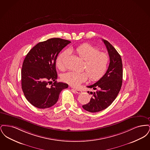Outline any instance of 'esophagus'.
I'll use <instances>...</instances> for the list:
<instances>
[{"mask_svg": "<svg viewBox=\"0 0 150 150\" xmlns=\"http://www.w3.org/2000/svg\"><path fill=\"white\" fill-rule=\"evenodd\" d=\"M73 90H74L76 93H78V94H80V93H81L82 92V91H81L80 89H73Z\"/></svg>", "mask_w": 150, "mask_h": 150, "instance_id": "obj_1", "label": "esophagus"}]
</instances>
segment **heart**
<instances>
[{
	"label": "heart",
	"instance_id": "1",
	"mask_svg": "<svg viewBox=\"0 0 150 150\" xmlns=\"http://www.w3.org/2000/svg\"><path fill=\"white\" fill-rule=\"evenodd\" d=\"M74 51L84 61L83 69L86 71H69L62 75V79L70 86L76 87L89 79L95 81L100 79L107 70L109 57L107 53L98 50V49L90 43H84L77 46ZM68 54L64 50L58 54L56 58L57 67L62 70L64 68V60Z\"/></svg>",
	"mask_w": 150,
	"mask_h": 150
}]
</instances>
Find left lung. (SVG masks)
<instances>
[{
    "label": "left lung",
    "instance_id": "obj_1",
    "mask_svg": "<svg viewBox=\"0 0 150 150\" xmlns=\"http://www.w3.org/2000/svg\"><path fill=\"white\" fill-rule=\"evenodd\" d=\"M110 57L107 71L100 80L88 88L95 91L91 92L92 97L89 102L82 106L87 111L96 112L108 107L115 100L121 89L122 83V64L120 55L108 41L103 39ZM89 93V92H88Z\"/></svg>",
    "mask_w": 150,
    "mask_h": 150
}]
</instances>
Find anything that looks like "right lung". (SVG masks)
I'll list each match as a JSON object with an SVG mask.
<instances>
[{
	"instance_id": "obj_1",
	"label": "right lung",
	"mask_w": 150,
	"mask_h": 150,
	"mask_svg": "<svg viewBox=\"0 0 150 150\" xmlns=\"http://www.w3.org/2000/svg\"><path fill=\"white\" fill-rule=\"evenodd\" d=\"M70 43L61 38H51L37 44L27 54L22 67V89L34 106L43 109L52 107L61 92L68 88L67 84L57 82L56 62L59 53Z\"/></svg>"
}]
</instances>
